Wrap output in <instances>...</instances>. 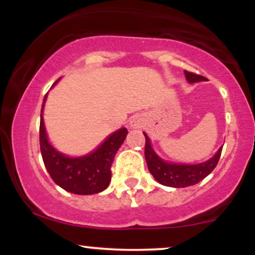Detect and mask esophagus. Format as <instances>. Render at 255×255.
<instances>
[{
  "instance_id": "1",
  "label": "esophagus",
  "mask_w": 255,
  "mask_h": 255,
  "mask_svg": "<svg viewBox=\"0 0 255 255\" xmlns=\"http://www.w3.org/2000/svg\"><path fill=\"white\" fill-rule=\"evenodd\" d=\"M129 126H130V128H141L142 126H144V120L140 118L139 115L133 116V118L130 119Z\"/></svg>"
}]
</instances>
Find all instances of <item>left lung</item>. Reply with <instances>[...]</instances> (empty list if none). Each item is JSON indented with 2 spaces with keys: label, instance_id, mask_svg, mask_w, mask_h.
<instances>
[{
  "label": "left lung",
  "instance_id": "1",
  "mask_svg": "<svg viewBox=\"0 0 255 255\" xmlns=\"http://www.w3.org/2000/svg\"><path fill=\"white\" fill-rule=\"evenodd\" d=\"M187 80L189 83H197V81L205 80L204 77L195 74V73L184 71ZM145 135V159L147 163L148 170L153 177L163 186L174 187V188H184V187L193 186L200 182L209 174H211L213 169L218 164V160L221 158L222 148L218 150L217 153L213 156L211 159L207 162L200 163V164L188 165V164H171V163H166L164 160L160 159L159 157L154 153L152 150L151 142L148 136Z\"/></svg>",
  "mask_w": 255,
  "mask_h": 255
}]
</instances>
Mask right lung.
<instances>
[{"mask_svg":"<svg viewBox=\"0 0 255 255\" xmlns=\"http://www.w3.org/2000/svg\"><path fill=\"white\" fill-rule=\"evenodd\" d=\"M57 81H55L54 85ZM46 95L44 97L43 107ZM127 133L126 128H121L108 136L103 144L92 153L80 158H69L49 144L43 116L40 114L39 144L44 165L54 182L62 187L64 191L81 195L99 193L109 186L114 158L125 141Z\"/></svg>","mask_w":255,"mask_h":255,"instance_id":"right-lung-1","label":"right lung"}]
</instances>
